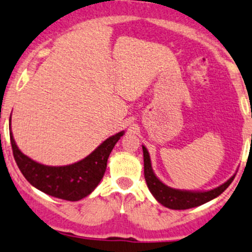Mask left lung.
I'll return each mask as SVG.
<instances>
[{"instance_id":"left-lung-1","label":"left lung","mask_w":252,"mask_h":252,"mask_svg":"<svg viewBox=\"0 0 252 252\" xmlns=\"http://www.w3.org/2000/svg\"><path fill=\"white\" fill-rule=\"evenodd\" d=\"M142 149L143 162H145V179L149 191L153 193V196L157 198L158 202H160L162 206L167 207L170 209H189L208 202V201L213 200V198H215L220 193L225 191L234 178L233 176L226 183L220 185V187L204 192L182 191V190L172 189V188H168L167 185L161 183L157 178L153 170H152L151 159H149L147 149H146V147H143V146Z\"/></svg>"}]
</instances>
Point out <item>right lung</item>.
Listing matches in <instances>:
<instances>
[{"label":"right lung","instance_id":"obj_1","mask_svg":"<svg viewBox=\"0 0 252 252\" xmlns=\"http://www.w3.org/2000/svg\"><path fill=\"white\" fill-rule=\"evenodd\" d=\"M124 131L104 141L81 161L68 166H45L19 151L10 131L13 156L27 182L40 191L65 201H79L90 195L103 178L110 153Z\"/></svg>","mask_w":252,"mask_h":252}]
</instances>
